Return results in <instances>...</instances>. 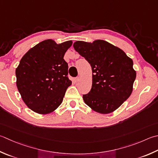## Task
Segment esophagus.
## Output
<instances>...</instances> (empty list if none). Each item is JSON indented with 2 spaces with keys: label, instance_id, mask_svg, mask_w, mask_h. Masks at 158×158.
<instances>
[{
  "label": "esophagus",
  "instance_id": "obj_1",
  "mask_svg": "<svg viewBox=\"0 0 158 158\" xmlns=\"http://www.w3.org/2000/svg\"><path fill=\"white\" fill-rule=\"evenodd\" d=\"M80 80V78L79 77H76V78H75V82H78Z\"/></svg>",
  "mask_w": 158,
  "mask_h": 158
}]
</instances>
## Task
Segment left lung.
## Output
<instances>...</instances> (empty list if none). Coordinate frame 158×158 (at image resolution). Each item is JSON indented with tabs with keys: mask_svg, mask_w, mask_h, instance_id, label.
<instances>
[{
	"mask_svg": "<svg viewBox=\"0 0 158 158\" xmlns=\"http://www.w3.org/2000/svg\"><path fill=\"white\" fill-rule=\"evenodd\" d=\"M73 46L92 67V88L83 95L85 103L98 113L114 112L132 92L136 77L132 60L118 47L102 40L92 43L77 41Z\"/></svg>",
	"mask_w": 158,
	"mask_h": 158,
	"instance_id": "8db88e82",
	"label": "left lung"
}]
</instances>
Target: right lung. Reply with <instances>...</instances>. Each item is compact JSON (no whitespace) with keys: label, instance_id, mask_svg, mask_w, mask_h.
Wrapping results in <instances>:
<instances>
[{"label":"right lung","instance_id":"1","mask_svg":"<svg viewBox=\"0 0 158 158\" xmlns=\"http://www.w3.org/2000/svg\"><path fill=\"white\" fill-rule=\"evenodd\" d=\"M72 44L67 41L57 44L52 40H46L21 59L15 70L17 88L23 101L33 112L48 114L61 105L72 83L64 59Z\"/></svg>","mask_w":158,"mask_h":158}]
</instances>
